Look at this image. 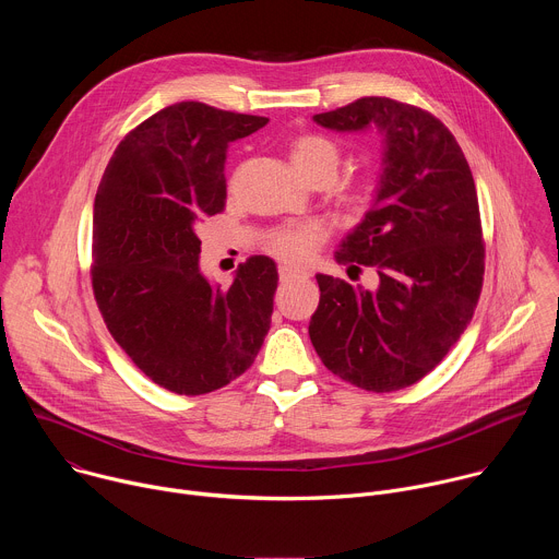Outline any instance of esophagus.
Listing matches in <instances>:
<instances>
[{"instance_id":"obj_1","label":"esophagus","mask_w":559,"mask_h":559,"mask_svg":"<svg viewBox=\"0 0 559 559\" xmlns=\"http://www.w3.org/2000/svg\"><path fill=\"white\" fill-rule=\"evenodd\" d=\"M278 276L283 283H292V281H305L307 272L298 270V267H289V265H281L278 267Z\"/></svg>"}]
</instances>
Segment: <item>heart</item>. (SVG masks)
<instances>
[{
  "label": "heart",
  "instance_id": "heart-1",
  "mask_svg": "<svg viewBox=\"0 0 559 559\" xmlns=\"http://www.w3.org/2000/svg\"><path fill=\"white\" fill-rule=\"evenodd\" d=\"M289 156L294 168L307 179H336L341 154L338 147L321 134H300L289 143ZM323 229L318 225H298L272 236L270 250L292 263H302L311 257L313 248L321 243Z\"/></svg>",
  "mask_w": 559,
  "mask_h": 559
}]
</instances>
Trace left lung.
I'll return each mask as SVG.
<instances>
[{
    "instance_id": "8db88e82",
    "label": "left lung",
    "mask_w": 559,
    "mask_h": 559,
    "mask_svg": "<svg viewBox=\"0 0 559 559\" xmlns=\"http://www.w3.org/2000/svg\"><path fill=\"white\" fill-rule=\"evenodd\" d=\"M313 121L336 132L376 130L382 156L371 207L334 252L336 263L376 265L380 283L371 292L316 274L311 345L360 389L409 386L447 356L480 298L485 248L468 164L442 121L386 97Z\"/></svg>"
}]
</instances>
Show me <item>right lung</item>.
<instances>
[{"label":"right lung","instance_id":"right-lung-1","mask_svg":"<svg viewBox=\"0 0 559 559\" xmlns=\"http://www.w3.org/2000/svg\"><path fill=\"white\" fill-rule=\"evenodd\" d=\"M267 121L199 102L168 106L117 145L95 197L99 311L132 362L179 395L250 369L272 323L276 263L252 257L221 289L201 272L197 234L223 210L229 143Z\"/></svg>","mask_w":559,"mask_h":559}]
</instances>
